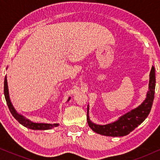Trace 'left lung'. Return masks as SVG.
<instances>
[{
  "mask_svg": "<svg viewBox=\"0 0 160 160\" xmlns=\"http://www.w3.org/2000/svg\"><path fill=\"white\" fill-rule=\"evenodd\" d=\"M155 85V70L152 67L149 74L148 90L146 93L145 100L137 108L124 113L112 123L100 125L95 124L89 119V105L87 106V123L89 128L94 132L100 135L111 137H121L128 135L140 125L149 114L154 98Z\"/></svg>",
  "mask_w": 160,
  "mask_h": 160,
  "instance_id": "8db88e82",
  "label": "left lung"
}]
</instances>
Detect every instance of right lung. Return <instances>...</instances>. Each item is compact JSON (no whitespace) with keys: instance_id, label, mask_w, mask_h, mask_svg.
I'll list each match as a JSON object with an SVG mask.
<instances>
[{"instance_id":"1","label":"right lung","mask_w":160,"mask_h":160,"mask_svg":"<svg viewBox=\"0 0 160 160\" xmlns=\"http://www.w3.org/2000/svg\"><path fill=\"white\" fill-rule=\"evenodd\" d=\"M7 69V68H6ZM4 95H5V98L6 100V103L9 108L10 112L12 113L13 117L16 119L21 124H22L24 127L27 128L28 129H31V130H51V129L58 127L59 125L58 123L56 124H47V123H36V122H33L30 121V119H27V118L24 117L23 115L20 114V113H17V111L15 110L14 107L11 102L10 98H9V92H8V83H7V77H5L4 79ZM71 99V97L68 98V101H69Z\"/></svg>"}]
</instances>
